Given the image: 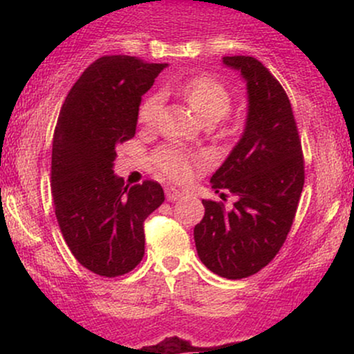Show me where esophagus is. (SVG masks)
<instances>
[{"instance_id":"1","label":"esophagus","mask_w":354,"mask_h":354,"mask_svg":"<svg viewBox=\"0 0 354 354\" xmlns=\"http://www.w3.org/2000/svg\"><path fill=\"white\" fill-rule=\"evenodd\" d=\"M165 193H166V200H168V201H178L183 196L181 191L173 188V186H168V188L165 189Z\"/></svg>"}]
</instances>
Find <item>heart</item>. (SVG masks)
<instances>
[{"label": "heart", "mask_w": 354, "mask_h": 354, "mask_svg": "<svg viewBox=\"0 0 354 354\" xmlns=\"http://www.w3.org/2000/svg\"><path fill=\"white\" fill-rule=\"evenodd\" d=\"M180 95L188 101L189 106L206 124L218 123L219 120L228 115L233 106V96H231L230 89L221 81L208 75L194 76V78L185 81L180 86ZM161 104H163V98L160 93L149 95L140 104L138 121L145 126H153L160 116ZM153 161L165 176L181 181L198 163V158L181 146L165 145L154 151Z\"/></svg>", "instance_id": "obj_1"}]
</instances>
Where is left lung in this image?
Segmentation results:
<instances>
[{
  "label": "left lung",
  "instance_id": "left-lung-1",
  "mask_svg": "<svg viewBox=\"0 0 354 354\" xmlns=\"http://www.w3.org/2000/svg\"><path fill=\"white\" fill-rule=\"evenodd\" d=\"M223 63L248 84V120L239 143L211 176V188L236 196L203 200L194 226L198 256L214 274L241 279L258 273L281 250L298 209L304 160L290 98L279 81L253 56H225Z\"/></svg>",
  "mask_w": 354,
  "mask_h": 354
}]
</instances>
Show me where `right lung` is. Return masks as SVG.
Masks as SVG:
<instances>
[{"mask_svg": "<svg viewBox=\"0 0 354 354\" xmlns=\"http://www.w3.org/2000/svg\"><path fill=\"white\" fill-rule=\"evenodd\" d=\"M166 64L115 55L93 61L73 84L53 136L51 194L68 248L91 273L115 278L145 256V219L160 208L158 181L124 185L118 145L136 133L141 96Z\"/></svg>", "mask_w": 354, "mask_h": 354, "instance_id": "obj_1", "label": "right lung"}]
</instances>
